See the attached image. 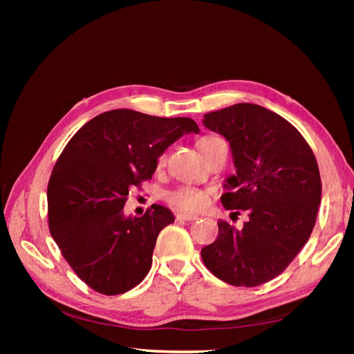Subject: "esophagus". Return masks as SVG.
<instances>
[{
    "label": "esophagus",
    "instance_id": "34e87169",
    "mask_svg": "<svg viewBox=\"0 0 354 354\" xmlns=\"http://www.w3.org/2000/svg\"><path fill=\"white\" fill-rule=\"evenodd\" d=\"M176 217L177 220H181V221H195L199 218V216H196V214H189V212H178Z\"/></svg>",
    "mask_w": 354,
    "mask_h": 354
}]
</instances>
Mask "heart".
<instances>
[{
    "label": "heart",
    "instance_id": "1",
    "mask_svg": "<svg viewBox=\"0 0 354 354\" xmlns=\"http://www.w3.org/2000/svg\"><path fill=\"white\" fill-rule=\"evenodd\" d=\"M220 142H223V140L217 136H205V137L199 138L198 147L202 152V155L207 158L211 152V149ZM167 201L171 203V205L178 208V209L199 211L208 205L209 195H208V192L202 190V189L183 186V187H178L173 192H169V194L167 195Z\"/></svg>",
    "mask_w": 354,
    "mask_h": 354
}]
</instances>
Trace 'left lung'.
<instances>
[{
  "mask_svg": "<svg viewBox=\"0 0 354 354\" xmlns=\"http://www.w3.org/2000/svg\"><path fill=\"white\" fill-rule=\"evenodd\" d=\"M202 122L229 142L236 168L221 203L250 217L239 230L218 221L202 260L226 283L259 286L281 274L312 234L322 196L315 153L294 125L259 104H233Z\"/></svg>",
  "mask_w": 354,
  "mask_h": 354,
  "instance_id": "8db88e82",
  "label": "left lung"
}]
</instances>
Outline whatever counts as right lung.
<instances>
[{
  "instance_id": "obj_1",
  "label": "right lung",
  "mask_w": 354,
  "mask_h": 354,
  "mask_svg": "<svg viewBox=\"0 0 354 354\" xmlns=\"http://www.w3.org/2000/svg\"><path fill=\"white\" fill-rule=\"evenodd\" d=\"M189 133H199L190 118L115 109L93 118L63 149L47 189L50 233L94 291L124 294L151 270L158 234L174 216L155 203L142 217H127V195Z\"/></svg>"
}]
</instances>
